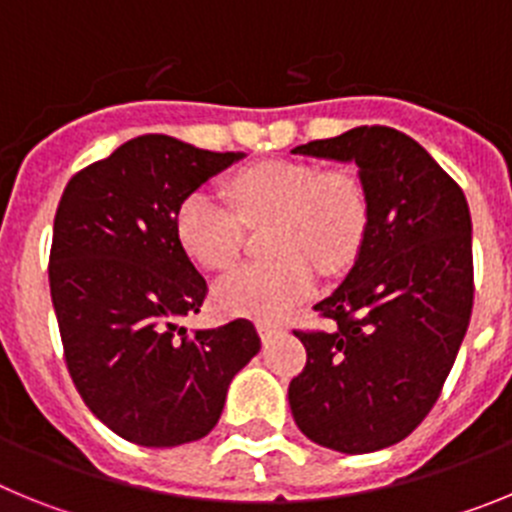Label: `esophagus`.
<instances>
[{
  "mask_svg": "<svg viewBox=\"0 0 512 512\" xmlns=\"http://www.w3.org/2000/svg\"><path fill=\"white\" fill-rule=\"evenodd\" d=\"M284 333V325L282 323H271V320H261L259 323V336L261 341H271L274 336Z\"/></svg>",
  "mask_w": 512,
  "mask_h": 512,
  "instance_id": "34e87169",
  "label": "esophagus"
}]
</instances>
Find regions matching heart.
<instances>
[{
    "label": "heart",
    "instance_id": "b5f03b06",
    "mask_svg": "<svg viewBox=\"0 0 512 512\" xmlns=\"http://www.w3.org/2000/svg\"><path fill=\"white\" fill-rule=\"evenodd\" d=\"M235 212L210 194L194 192L179 205L176 238L189 259L225 271L241 259L243 225L271 223L266 246L274 256L220 279L212 302L225 315L282 318L315 292L318 271L341 274L354 264L369 228L364 184L341 169L302 161H261L230 179Z\"/></svg>",
    "mask_w": 512,
    "mask_h": 512
}]
</instances>
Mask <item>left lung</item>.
<instances>
[{
    "label": "left lung",
    "instance_id": "obj_1",
    "mask_svg": "<svg viewBox=\"0 0 512 512\" xmlns=\"http://www.w3.org/2000/svg\"><path fill=\"white\" fill-rule=\"evenodd\" d=\"M295 153L359 166L369 228L354 269L315 305L333 330H295L307 361L289 382V408L325 449H387L431 413L469 328L467 197L420 143L384 125L310 140Z\"/></svg>",
    "mask_w": 512,
    "mask_h": 512
}]
</instances>
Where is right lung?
Listing matches in <instances>:
<instances>
[{"mask_svg":"<svg viewBox=\"0 0 512 512\" xmlns=\"http://www.w3.org/2000/svg\"><path fill=\"white\" fill-rule=\"evenodd\" d=\"M243 153L138 135L71 176L53 220L51 300L81 400L110 431L166 449L215 428L228 384L259 354L251 320L194 330L207 282L176 238V210Z\"/></svg>","mask_w":512,"mask_h":512,"instance_id":"add662e5","label":"right lung"}]
</instances>
